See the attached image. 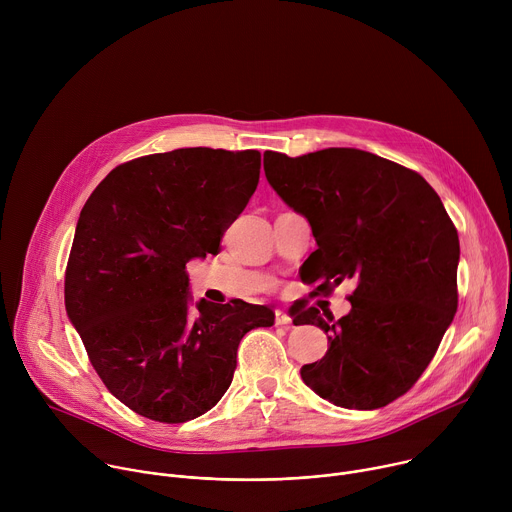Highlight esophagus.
Segmentation results:
<instances>
[{
	"label": "esophagus",
	"instance_id": "obj_1",
	"mask_svg": "<svg viewBox=\"0 0 512 512\" xmlns=\"http://www.w3.org/2000/svg\"><path fill=\"white\" fill-rule=\"evenodd\" d=\"M291 318L283 310H275V326H287Z\"/></svg>",
	"mask_w": 512,
	"mask_h": 512
}]
</instances>
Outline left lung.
I'll use <instances>...</instances> for the list:
<instances>
[{
  "label": "left lung",
  "instance_id": "left-lung-1",
  "mask_svg": "<svg viewBox=\"0 0 512 512\" xmlns=\"http://www.w3.org/2000/svg\"><path fill=\"white\" fill-rule=\"evenodd\" d=\"M273 190L308 218L318 249L302 265L312 294L356 283L352 310L328 322V352L304 364V383L346 409H379L427 369L458 310V231L440 196L417 172L352 148L289 158L263 154ZM300 269V273H302ZM294 316V314H291Z\"/></svg>",
  "mask_w": 512,
  "mask_h": 512
}]
</instances>
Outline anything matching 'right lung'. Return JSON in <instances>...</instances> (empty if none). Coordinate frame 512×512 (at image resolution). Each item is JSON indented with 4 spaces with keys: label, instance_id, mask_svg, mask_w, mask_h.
Masks as SVG:
<instances>
[{
    "label": "right lung",
    "instance_id": "right-lung-1",
    "mask_svg": "<svg viewBox=\"0 0 512 512\" xmlns=\"http://www.w3.org/2000/svg\"><path fill=\"white\" fill-rule=\"evenodd\" d=\"M261 154L182 148L111 170L85 202L64 273V306L93 369L131 411L184 423L233 383L237 348L267 306L200 302L186 263L216 255L259 184Z\"/></svg>",
    "mask_w": 512,
    "mask_h": 512
}]
</instances>
